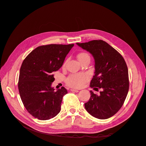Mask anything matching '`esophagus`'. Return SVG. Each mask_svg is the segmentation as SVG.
Masks as SVG:
<instances>
[{"instance_id":"esophagus-1","label":"esophagus","mask_w":146,"mask_h":146,"mask_svg":"<svg viewBox=\"0 0 146 146\" xmlns=\"http://www.w3.org/2000/svg\"><path fill=\"white\" fill-rule=\"evenodd\" d=\"M70 91H72V92H78V91L77 90H74V89H71L70 90Z\"/></svg>"}]
</instances>
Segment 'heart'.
<instances>
[{"label":"heart","mask_w":146,"mask_h":146,"mask_svg":"<svg viewBox=\"0 0 146 146\" xmlns=\"http://www.w3.org/2000/svg\"><path fill=\"white\" fill-rule=\"evenodd\" d=\"M87 58H90V56L85 52H81L77 55V59L80 62ZM88 80V76L85 74H71L66 79V83L70 87L79 88Z\"/></svg>","instance_id":"b5f03b06"}]
</instances>
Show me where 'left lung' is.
<instances>
[{
    "instance_id": "obj_1",
    "label": "left lung",
    "mask_w": 146,
    "mask_h": 146,
    "mask_svg": "<svg viewBox=\"0 0 146 146\" xmlns=\"http://www.w3.org/2000/svg\"><path fill=\"white\" fill-rule=\"evenodd\" d=\"M89 52L94 59V76L90 87L101 91L95 94L90 91L91 98L85 108L91 116L106 119L114 115L122 107L129 88V72L122 56L102 40L77 43Z\"/></svg>"
}]
</instances>
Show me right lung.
<instances>
[{"label": "right lung", "instance_id": "right-lung-1", "mask_svg": "<svg viewBox=\"0 0 146 146\" xmlns=\"http://www.w3.org/2000/svg\"><path fill=\"white\" fill-rule=\"evenodd\" d=\"M72 44H49L35 48L23 61L20 69L18 89L22 102L31 115L39 120L54 117L61 110L62 87L55 91L52 83L54 72L62 66Z\"/></svg>", "mask_w": 146, "mask_h": 146}]
</instances>
